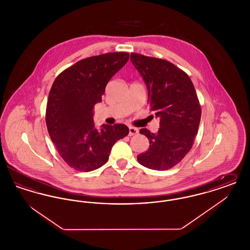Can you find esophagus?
Wrapping results in <instances>:
<instances>
[{"label":"esophagus","mask_w":250,"mask_h":250,"mask_svg":"<svg viewBox=\"0 0 250 250\" xmlns=\"http://www.w3.org/2000/svg\"><path fill=\"white\" fill-rule=\"evenodd\" d=\"M139 133V130L133 126H129V136H134Z\"/></svg>","instance_id":"esophagus-1"}]
</instances>
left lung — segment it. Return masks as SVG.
Wrapping results in <instances>:
<instances>
[{
  "mask_svg": "<svg viewBox=\"0 0 250 250\" xmlns=\"http://www.w3.org/2000/svg\"><path fill=\"white\" fill-rule=\"evenodd\" d=\"M130 59L146 83L151 110L160 118L156 134L140 131L150 147L137 159L148 168L166 170L190 151L201 122V104L188 75L170 62L134 52Z\"/></svg>",
  "mask_w": 250,
  "mask_h": 250,
  "instance_id": "1",
  "label": "left lung"
}]
</instances>
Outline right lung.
Returning <instances> with one entry per match:
<instances>
[{"label":"right lung","instance_id":"add662e5","mask_svg":"<svg viewBox=\"0 0 250 250\" xmlns=\"http://www.w3.org/2000/svg\"><path fill=\"white\" fill-rule=\"evenodd\" d=\"M128 59V52H108L81 60L60 73L51 86L48 134L61 157L76 170L88 172L106 164L114 143L129 133L123 124L97 130L93 119L106 85Z\"/></svg>","mask_w":250,"mask_h":250}]
</instances>
